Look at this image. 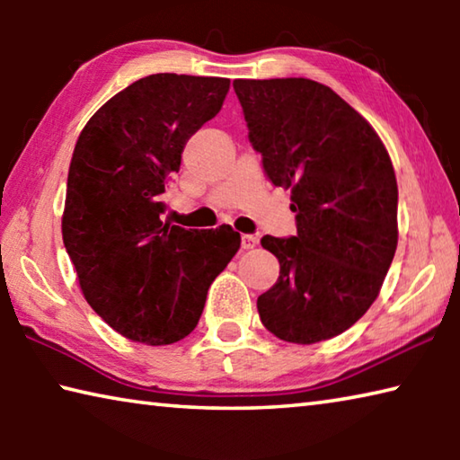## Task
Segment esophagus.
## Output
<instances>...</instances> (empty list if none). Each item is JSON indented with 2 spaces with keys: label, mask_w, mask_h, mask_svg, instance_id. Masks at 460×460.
Masks as SVG:
<instances>
[{
  "label": "esophagus",
  "mask_w": 460,
  "mask_h": 460,
  "mask_svg": "<svg viewBox=\"0 0 460 460\" xmlns=\"http://www.w3.org/2000/svg\"><path fill=\"white\" fill-rule=\"evenodd\" d=\"M258 243H260L258 235H241V247L243 249H253Z\"/></svg>",
  "instance_id": "1"
}]
</instances>
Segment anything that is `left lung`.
Returning a JSON list of instances; mask_svg holds the SVG:
<instances>
[{"label":"left lung","mask_w":460,"mask_h":460,"mask_svg":"<svg viewBox=\"0 0 460 460\" xmlns=\"http://www.w3.org/2000/svg\"><path fill=\"white\" fill-rule=\"evenodd\" d=\"M233 89L263 172L290 189L296 213V235L261 239L279 261L278 282L258 298L261 323L298 345L337 337L377 298L398 247L392 160L326 84L237 79Z\"/></svg>","instance_id":"left-lung-1"}]
</instances>
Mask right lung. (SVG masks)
Wrapping results in <instances>:
<instances>
[{
	"label": "right lung",
	"mask_w": 460,
	"mask_h": 460,
	"mask_svg": "<svg viewBox=\"0 0 460 460\" xmlns=\"http://www.w3.org/2000/svg\"><path fill=\"white\" fill-rule=\"evenodd\" d=\"M229 83L150 75L109 99L76 139L62 241L91 308L131 341L170 345L190 334L208 286L239 249L229 225L162 221L184 146L221 111Z\"/></svg>",
	"instance_id": "1"
}]
</instances>
